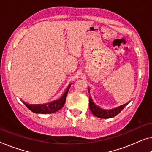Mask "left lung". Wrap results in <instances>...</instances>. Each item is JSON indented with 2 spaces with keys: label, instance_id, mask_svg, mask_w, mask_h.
<instances>
[{
  "label": "left lung",
  "instance_id": "left-lung-1",
  "mask_svg": "<svg viewBox=\"0 0 152 152\" xmlns=\"http://www.w3.org/2000/svg\"><path fill=\"white\" fill-rule=\"evenodd\" d=\"M88 91L90 92L89 88H88ZM127 104L128 103L123 104V105L117 107L115 109H110V110H106V109H101L96 104H95L92 98L89 96V107L90 111L93 115L99 118L107 119L113 118V117L116 116L118 114L120 113L121 111H122L123 109L126 106Z\"/></svg>",
  "mask_w": 152,
  "mask_h": 152
}]
</instances>
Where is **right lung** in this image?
Wrapping results in <instances>:
<instances>
[{
    "instance_id": "obj_1",
    "label": "right lung",
    "mask_w": 152,
    "mask_h": 152,
    "mask_svg": "<svg viewBox=\"0 0 152 152\" xmlns=\"http://www.w3.org/2000/svg\"><path fill=\"white\" fill-rule=\"evenodd\" d=\"M71 86V84H70L66 91H65L64 94H63V96L60 98V99L56 100H54V101L50 102V103L42 104H30L24 101H23V102H24V104L27 107L28 109H29L30 111L34 112V113H55V112L58 111V110H60V109H61L63 106H64L65 101H66V95L68 94V92Z\"/></svg>"
}]
</instances>
